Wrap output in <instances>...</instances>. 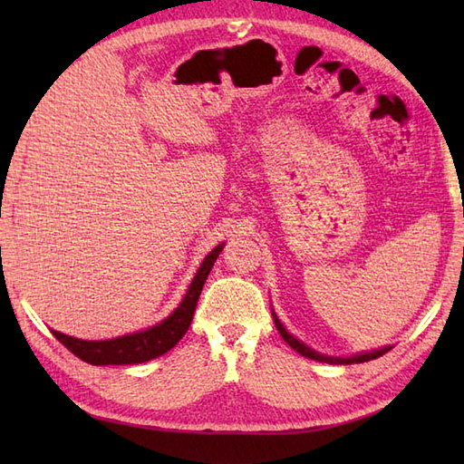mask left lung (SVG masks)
Segmentation results:
<instances>
[{
	"label": "left lung",
	"mask_w": 464,
	"mask_h": 464,
	"mask_svg": "<svg viewBox=\"0 0 464 464\" xmlns=\"http://www.w3.org/2000/svg\"><path fill=\"white\" fill-rule=\"evenodd\" d=\"M271 312H273L275 325H276V329H278L280 336H283V339H285V343H286V344H290V346H292L294 350H296V353H300L302 356L310 358V360H315V362L339 363V366H343V363H362V362H370V360H375V358H379V356H383L385 353H389V350L392 348V346H383V348L372 350V353H358V354H353V356H327V354H321V353H317V350H314V348L307 346L305 343L298 341L296 336H294L292 333H288V331H286V327H285L283 323H280V319L276 317L275 310H271Z\"/></svg>",
	"instance_id": "obj_1"
}]
</instances>
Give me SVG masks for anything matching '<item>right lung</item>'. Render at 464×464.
Instances as JSON below:
<instances>
[{
    "mask_svg": "<svg viewBox=\"0 0 464 464\" xmlns=\"http://www.w3.org/2000/svg\"><path fill=\"white\" fill-rule=\"evenodd\" d=\"M224 244H218L208 256H205L203 263L195 273L188 292L178 304L176 310L162 319L157 325H152L145 331L128 333L116 339L106 341H82L75 336L63 334L60 331H52L67 350L81 358L82 362L92 363V366H123V363H143L157 356H162L168 350L174 348L181 336H184L191 325L195 314V305L201 296L205 280L213 269V265L222 251Z\"/></svg>",
    "mask_w": 464,
    "mask_h": 464,
    "instance_id": "1",
    "label": "right lung"
}]
</instances>
